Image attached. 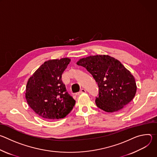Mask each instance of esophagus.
Segmentation results:
<instances>
[{"label":"esophagus","instance_id":"1","mask_svg":"<svg viewBox=\"0 0 157 157\" xmlns=\"http://www.w3.org/2000/svg\"><path fill=\"white\" fill-rule=\"evenodd\" d=\"M86 93V91L85 90V89H81V91L79 92V93H76V95H79L80 94H81V93Z\"/></svg>","mask_w":157,"mask_h":157}]
</instances>
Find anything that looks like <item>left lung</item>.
<instances>
[{
	"label": "left lung",
	"instance_id": "left-lung-1",
	"mask_svg": "<svg viewBox=\"0 0 157 157\" xmlns=\"http://www.w3.org/2000/svg\"><path fill=\"white\" fill-rule=\"evenodd\" d=\"M76 64L90 73L99 87L97 106L107 113L122 109L133 99L137 91L135 78L117 59L109 55L89 56Z\"/></svg>",
	"mask_w": 157,
	"mask_h": 157
}]
</instances>
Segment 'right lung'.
Here are the masks:
<instances>
[{"label": "right lung", "mask_w": 157, "mask_h": 157, "mask_svg": "<svg viewBox=\"0 0 157 157\" xmlns=\"http://www.w3.org/2000/svg\"><path fill=\"white\" fill-rule=\"evenodd\" d=\"M70 61L68 58L47 61L29 79L25 98L40 117L63 119L73 109L76 101L66 92L61 80V75Z\"/></svg>", "instance_id": "right-lung-1"}]
</instances>
